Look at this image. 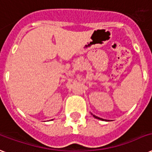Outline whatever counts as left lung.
Segmentation results:
<instances>
[{
  "label": "left lung",
  "mask_w": 152,
  "mask_h": 152,
  "mask_svg": "<svg viewBox=\"0 0 152 152\" xmlns=\"http://www.w3.org/2000/svg\"><path fill=\"white\" fill-rule=\"evenodd\" d=\"M91 114H92L93 117H94V118H97V119H99V120H102V121H106V120H105V119H102V118H99V117H97V116L94 115V114H93V113H91Z\"/></svg>",
  "instance_id": "left-lung-1"
}]
</instances>
